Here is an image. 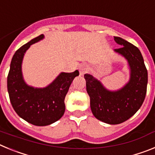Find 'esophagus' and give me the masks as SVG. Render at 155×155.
I'll return each instance as SVG.
<instances>
[{"mask_svg": "<svg viewBox=\"0 0 155 155\" xmlns=\"http://www.w3.org/2000/svg\"><path fill=\"white\" fill-rule=\"evenodd\" d=\"M78 69H79V71H80V74L83 75V74H84L86 71H87V65H85V64H80V65L78 66Z\"/></svg>", "mask_w": 155, "mask_h": 155, "instance_id": "obj_1", "label": "esophagus"}]
</instances>
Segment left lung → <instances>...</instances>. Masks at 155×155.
<instances>
[{
    "label": "left lung",
    "instance_id": "left-lung-1",
    "mask_svg": "<svg viewBox=\"0 0 155 155\" xmlns=\"http://www.w3.org/2000/svg\"><path fill=\"white\" fill-rule=\"evenodd\" d=\"M114 40L122 46L114 51L128 63L129 81L120 89L110 91L91 74H84L93 115L112 125L124 123L137 112L144 101L147 85V71L139 49L120 37L114 36Z\"/></svg>",
    "mask_w": 155,
    "mask_h": 155
}]
</instances>
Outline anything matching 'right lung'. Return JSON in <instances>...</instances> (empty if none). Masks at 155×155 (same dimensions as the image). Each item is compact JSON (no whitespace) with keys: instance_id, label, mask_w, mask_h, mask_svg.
Here are the masks:
<instances>
[{"instance_id":"add662e5","label":"right lung","mask_w":155,"mask_h":155,"mask_svg":"<svg viewBox=\"0 0 155 155\" xmlns=\"http://www.w3.org/2000/svg\"><path fill=\"white\" fill-rule=\"evenodd\" d=\"M44 39L40 35L20 47L12 57L8 75V91L11 103L18 115L29 124L48 126L61 118L65 112L64 98L78 70L72 73L61 72L45 87H34L23 78L21 64L25 52L31 45Z\"/></svg>"}]
</instances>
